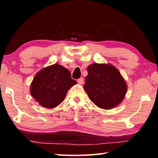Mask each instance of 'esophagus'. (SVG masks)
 I'll list each match as a JSON object with an SVG mask.
<instances>
[{
  "label": "esophagus",
  "instance_id": "esophagus-1",
  "mask_svg": "<svg viewBox=\"0 0 158 158\" xmlns=\"http://www.w3.org/2000/svg\"><path fill=\"white\" fill-rule=\"evenodd\" d=\"M77 82L79 83V84H84V78H79L77 79Z\"/></svg>",
  "mask_w": 158,
  "mask_h": 158
}]
</instances>
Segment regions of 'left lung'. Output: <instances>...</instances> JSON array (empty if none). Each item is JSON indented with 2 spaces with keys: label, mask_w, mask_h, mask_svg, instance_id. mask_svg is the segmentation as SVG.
<instances>
[{
  "label": "left lung",
  "mask_w": 158,
  "mask_h": 158,
  "mask_svg": "<svg viewBox=\"0 0 158 158\" xmlns=\"http://www.w3.org/2000/svg\"><path fill=\"white\" fill-rule=\"evenodd\" d=\"M84 89L95 105L110 109L125 98L127 85L118 70L111 65L94 63L87 68Z\"/></svg>",
  "instance_id": "8db88e82"
}]
</instances>
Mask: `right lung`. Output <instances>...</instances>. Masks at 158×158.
Here are the masks:
<instances>
[{"label": "right lung", "mask_w": 158, "mask_h": 158, "mask_svg": "<svg viewBox=\"0 0 158 158\" xmlns=\"http://www.w3.org/2000/svg\"><path fill=\"white\" fill-rule=\"evenodd\" d=\"M76 84L68 69L54 64L42 69L35 76L31 93L41 106L52 109L62 102L68 90Z\"/></svg>", "instance_id": "add662e5"}]
</instances>
